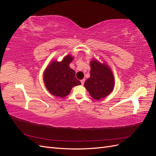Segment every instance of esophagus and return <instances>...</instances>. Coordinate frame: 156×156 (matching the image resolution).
Returning <instances> with one entry per match:
<instances>
[{"instance_id": "1", "label": "esophagus", "mask_w": 156, "mask_h": 156, "mask_svg": "<svg viewBox=\"0 0 156 156\" xmlns=\"http://www.w3.org/2000/svg\"><path fill=\"white\" fill-rule=\"evenodd\" d=\"M84 81H85V80H84V79H82L81 81V84H82V85H83V84H84Z\"/></svg>"}]
</instances>
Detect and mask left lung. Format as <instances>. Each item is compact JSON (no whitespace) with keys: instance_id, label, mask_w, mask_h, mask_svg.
Returning <instances> with one entry per match:
<instances>
[{"instance_id":"left-lung-1","label":"left lung","mask_w":156,"mask_h":156,"mask_svg":"<svg viewBox=\"0 0 156 156\" xmlns=\"http://www.w3.org/2000/svg\"><path fill=\"white\" fill-rule=\"evenodd\" d=\"M90 77L86 80L84 87L90 96L99 100L108 96L113 90L115 79L111 69L97 60L90 62Z\"/></svg>"}]
</instances>
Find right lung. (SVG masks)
I'll use <instances>...</instances> for the list:
<instances>
[{
	"label": "right lung",
	"mask_w": 156,
	"mask_h": 156,
	"mask_svg": "<svg viewBox=\"0 0 156 156\" xmlns=\"http://www.w3.org/2000/svg\"><path fill=\"white\" fill-rule=\"evenodd\" d=\"M73 59L68 55L62 62L53 61L46 68L44 75V83L53 95L64 98L68 95L73 87L81 84L75 77V71L69 66Z\"/></svg>",
	"instance_id": "add662e5"
}]
</instances>
